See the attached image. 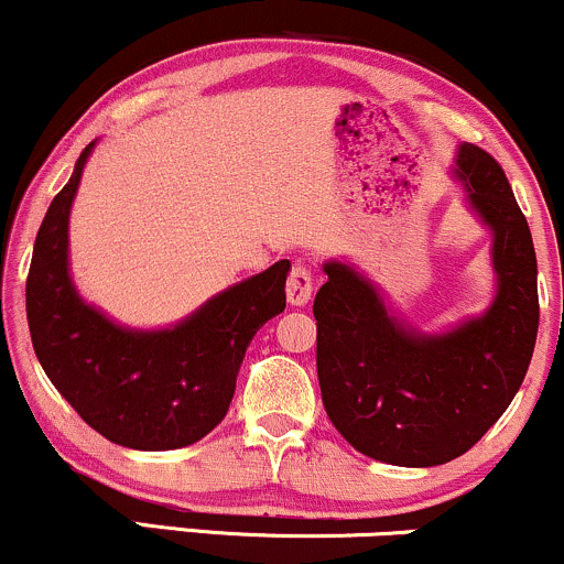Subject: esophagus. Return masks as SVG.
Listing matches in <instances>:
<instances>
[{
    "label": "esophagus",
    "instance_id": "esophagus-1",
    "mask_svg": "<svg viewBox=\"0 0 564 564\" xmlns=\"http://www.w3.org/2000/svg\"><path fill=\"white\" fill-rule=\"evenodd\" d=\"M286 296L289 304H294V307H304L310 296H313V275H310L304 264H294V270H291L286 281Z\"/></svg>",
    "mask_w": 564,
    "mask_h": 564
}]
</instances>
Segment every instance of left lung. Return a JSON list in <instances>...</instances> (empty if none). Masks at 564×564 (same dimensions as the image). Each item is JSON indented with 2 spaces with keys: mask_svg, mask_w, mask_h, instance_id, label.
I'll return each instance as SVG.
<instances>
[{
  "mask_svg": "<svg viewBox=\"0 0 564 564\" xmlns=\"http://www.w3.org/2000/svg\"><path fill=\"white\" fill-rule=\"evenodd\" d=\"M453 177L490 230L496 294L482 315L424 334L339 260L323 262L328 281L313 304L328 419L355 451L394 467H437L467 453L514 400L539 334V264L507 174L462 142Z\"/></svg>",
  "mask_w": 564,
  "mask_h": 564,
  "instance_id": "obj_1",
  "label": "left lung"
}]
</instances>
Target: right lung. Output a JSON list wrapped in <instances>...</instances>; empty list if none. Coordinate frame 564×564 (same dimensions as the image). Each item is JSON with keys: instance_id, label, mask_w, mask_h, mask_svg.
I'll return each instance as SVG.
<instances>
[{"instance_id": "obj_1", "label": "right lung", "mask_w": 564, "mask_h": 564, "mask_svg": "<svg viewBox=\"0 0 564 564\" xmlns=\"http://www.w3.org/2000/svg\"><path fill=\"white\" fill-rule=\"evenodd\" d=\"M95 142L36 232L25 281L31 341L55 390L102 437L134 451L185 448L228 413L246 347L286 307L291 262L219 291L170 328L108 318L82 300L68 270L70 206Z\"/></svg>"}]
</instances>
